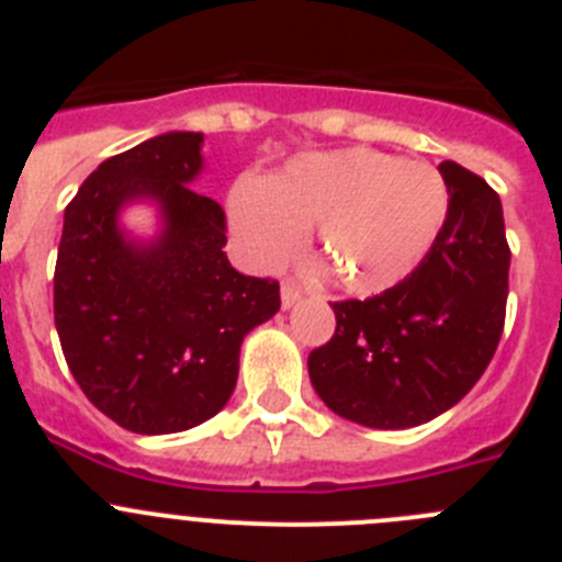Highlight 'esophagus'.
<instances>
[{
  "mask_svg": "<svg viewBox=\"0 0 562 562\" xmlns=\"http://www.w3.org/2000/svg\"><path fill=\"white\" fill-rule=\"evenodd\" d=\"M297 301H301V290H297L295 284H281V304H284V310H290V306H295Z\"/></svg>",
  "mask_w": 562,
  "mask_h": 562,
  "instance_id": "esophagus-1",
  "label": "esophagus"
}]
</instances>
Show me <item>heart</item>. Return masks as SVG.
<instances>
[{"mask_svg": "<svg viewBox=\"0 0 562 562\" xmlns=\"http://www.w3.org/2000/svg\"><path fill=\"white\" fill-rule=\"evenodd\" d=\"M448 211L436 168L374 148L312 154L265 186L233 193L231 216L250 256L281 265L315 228L317 252L346 292L374 295L419 267Z\"/></svg>", "mask_w": 562, "mask_h": 562, "instance_id": "heart-1", "label": "heart"}]
</instances>
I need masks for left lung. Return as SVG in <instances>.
Returning <instances> with one entry per match:
<instances>
[{
  "mask_svg": "<svg viewBox=\"0 0 562 562\" xmlns=\"http://www.w3.org/2000/svg\"><path fill=\"white\" fill-rule=\"evenodd\" d=\"M448 216L414 272L366 301H335L329 342L310 355L317 396L342 419L400 430L453 408L498 349L509 245L498 193L441 162Z\"/></svg>",
  "mask_w": 562,
  "mask_h": 562,
  "instance_id": "obj_1",
  "label": "left lung"
}]
</instances>
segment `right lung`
Wrapping results in <instances>:
<instances>
[{
	"label": "right lung",
	"mask_w": 562,
	"mask_h": 562,
	"mask_svg": "<svg viewBox=\"0 0 562 562\" xmlns=\"http://www.w3.org/2000/svg\"><path fill=\"white\" fill-rule=\"evenodd\" d=\"M202 134L171 132L114 154L64 211L53 312L64 360L101 414L132 434H180L220 414L252 326L281 310L276 278L241 276L220 202L191 180ZM161 202L167 231L126 243L116 211Z\"/></svg>",
	"instance_id": "1"
}]
</instances>
